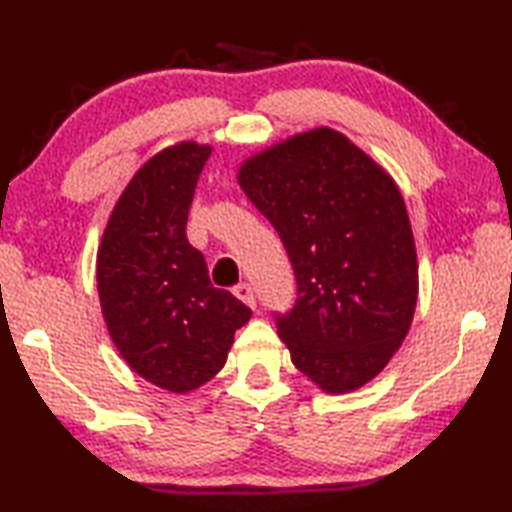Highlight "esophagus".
Listing matches in <instances>:
<instances>
[{
    "label": "esophagus",
    "instance_id": "34e87169",
    "mask_svg": "<svg viewBox=\"0 0 512 512\" xmlns=\"http://www.w3.org/2000/svg\"><path fill=\"white\" fill-rule=\"evenodd\" d=\"M232 291H235V296L241 300V302H246V305L248 307H257V300H255V291H253V287H250V284H237V287L235 289H232Z\"/></svg>",
    "mask_w": 512,
    "mask_h": 512
}]
</instances>
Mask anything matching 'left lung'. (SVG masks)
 <instances>
[{"mask_svg": "<svg viewBox=\"0 0 512 512\" xmlns=\"http://www.w3.org/2000/svg\"><path fill=\"white\" fill-rule=\"evenodd\" d=\"M237 180L280 235L298 300L277 334L329 395L375 379L411 329L418 255L400 187L343 133L320 126L250 155Z\"/></svg>", "mask_w": 512, "mask_h": 512, "instance_id": "8db88e82", "label": "left lung"}]
</instances>
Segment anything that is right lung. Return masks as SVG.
<instances>
[{
	"label": "right lung",
	"instance_id": "1",
	"mask_svg": "<svg viewBox=\"0 0 512 512\" xmlns=\"http://www.w3.org/2000/svg\"><path fill=\"white\" fill-rule=\"evenodd\" d=\"M212 146L178 142L137 169L112 207L97 253L99 302L128 366L169 393H192L225 366L250 311L214 289L187 214Z\"/></svg>",
	"mask_w": 512,
	"mask_h": 512
}]
</instances>
